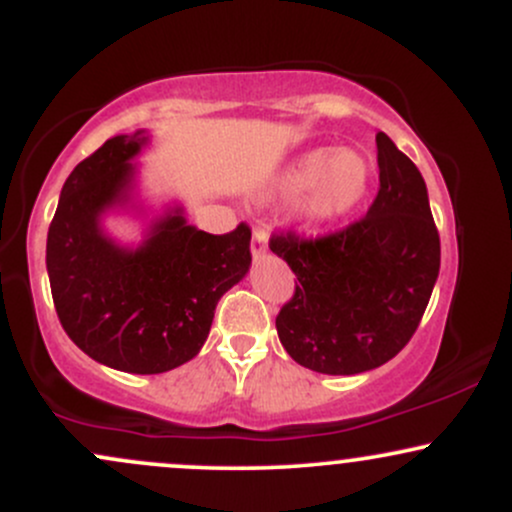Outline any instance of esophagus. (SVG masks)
<instances>
[{
	"label": "esophagus",
	"instance_id": "obj_1",
	"mask_svg": "<svg viewBox=\"0 0 512 512\" xmlns=\"http://www.w3.org/2000/svg\"><path fill=\"white\" fill-rule=\"evenodd\" d=\"M269 248V233H267V226L260 223V226H255V231H252V243H250V252L255 260H260V257L267 252Z\"/></svg>",
	"mask_w": 512,
	"mask_h": 512
}]
</instances>
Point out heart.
Segmentation results:
<instances>
[{"mask_svg":"<svg viewBox=\"0 0 512 512\" xmlns=\"http://www.w3.org/2000/svg\"><path fill=\"white\" fill-rule=\"evenodd\" d=\"M373 163L354 149L317 146L281 170L276 192L286 199H303V216L310 223L337 221L351 214L368 195Z\"/></svg>","mask_w":512,"mask_h":512,"instance_id":"heart-1","label":"heart"}]
</instances>
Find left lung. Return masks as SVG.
<instances>
[{
  "mask_svg": "<svg viewBox=\"0 0 512 512\" xmlns=\"http://www.w3.org/2000/svg\"><path fill=\"white\" fill-rule=\"evenodd\" d=\"M375 144L380 190L363 219L322 238L269 240L298 276L276 332L293 361L315 373L356 375L395 358L438 279L440 238L426 182L385 132Z\"/></svg>",
  "mask_w": 512,
  "mask_h": 512,
  "instance_id": "left-lung-1",
  "label": "left lung"
}]
</instances>
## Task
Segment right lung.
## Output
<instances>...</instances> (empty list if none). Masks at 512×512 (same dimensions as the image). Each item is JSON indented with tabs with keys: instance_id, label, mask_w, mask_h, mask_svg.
I'll list each match as a JSON object with an SVG mask.
<instances>
[{
	"instance_id": "add662e5",
	"label": "right lung",
	"mask_w": 512,
	"mask_h": 512,
	"mask_svg": "<svg viewBox=\"0 0 512 512\" xmlns=\"http://www.w3.org/2000/svg\"><path fill=\"white\" fill-rule=\"evenodd\" d=\"M144 129L117 134L72 170L48 231L52 301L84 354L125 373H166L207 342L216 303L248 274L250 228L211 236L168 207L137 248L103 231V214L134 207Z\"/></svg>"
}]
</instances>
